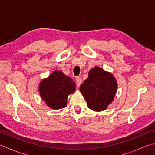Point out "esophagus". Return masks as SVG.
<instances>
[{
  "label": "esophagus",
  "instance_id": "obj_1",
  "mask_svg": "<svg viewBox=\"0 0 155 155\" xmlns=\"http://www.w3.org/2000/svg\"><path fill=\"white\" fill-rule=\"evenodd\" d=\"M81 78L80 77H77L76 78V83H77V85L78 87H79L81 85Z\"/></svg>",
  "mask_w": 155,
  "mask_h": 155
}]
</instances>
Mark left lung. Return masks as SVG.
Wrapping results in <instances>:
<instances>
[{
  "instance_id": "8db88e82",
  "label": "left lung",
  "mask_w": 155,
  "mask_h": 155,
  "mask_svg": "<svg viewBox=\"0 0 155 155\" xmlns=\"http://www.w3.org/2000/svg\"><path fill=\"white\" fill-rule=\"evenodd\" d=\"M88 78L80 87V91L90 110L104 111L113 102L117 83L111 72L95 66L89 71Z\"/></svg>"
}]
</instances>
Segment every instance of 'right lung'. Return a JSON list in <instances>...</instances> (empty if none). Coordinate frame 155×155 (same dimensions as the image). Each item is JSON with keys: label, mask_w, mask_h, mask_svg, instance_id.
Here are the masks:
<instances>
[{"label": "right lung", "mask_w": 155, "mask_h": 155, "mask_svg": "<svg viewBox=\"0 0 155 155\" xmlns=\"http://www.w3.org/2000/svg\"><path fill=\"white\" fill-rule=\"evenodd\" d=\"M75 90L74 81L60 71H54L48 78L42 79L38 87L41 99L52 110L65 107L68 96Z\"/></svg>", "instance_id": "add662e5"}]
</instances>
